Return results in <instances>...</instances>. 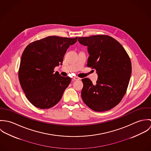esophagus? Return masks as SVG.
<instances>
[{"label":"esophagus","mask_w":151,"mask_h":151,"mask_svg":"<svg viewBox=\"0 0 151 151\" xmlns=\"http://www.w3.org/2000/svg\"><path fill=\"white\" fill-rule=\"evenodd\" d=\"M73 79L75 80H78L80 79V78H79L78 77H76H76H73Z\"/></svg>","instance_id":"obj_1"}]
</instances>
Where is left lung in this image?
<instances>
[{
    "label": "left lung",
    "mask_w": 151,
    "mask_h": 151,
    "mask_svg": "<svg viewBox=\"0 0 151 151\" xmlns=\"http://www.w3.org/2000/svg\"><path fill=\"white\" fill-rule=\"evenodd\" d=\"M79 42L88 46L87 67L98 75L96 84L82 79L81 97L95 111L109 110L118 105L126 93L131 74V62L123 46L106 35L78 37Z\"/></svg>",
    "instance_id": "1"
}]
</instances>
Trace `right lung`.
I'll list each match as a JSON object with an SVG mask.
<instances>
[{"label": "right lung", "instance_id": "add662e5", "mask_svg": "<svg viewBox=\"0 0 151 151\" xmlns=\"http://www.w3.org/2000/svg\"><path fill=\"white\" fill-rule=\"evenodd\" d=\"M77 37L49 36L25 48L19 69V78L27 99L35 107L46 109L61 99L71 78L61 76L55 67L63 62L65 53Z\"/></svg>", "mask_w": 151, "mask_h": 151}]
</instances>
